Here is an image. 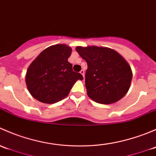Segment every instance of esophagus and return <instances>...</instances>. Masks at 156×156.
<instances>
[{
	"label": "esophagus",
	"mask_w": 156,
	"mask_h": 156,
	"mask_svg": "<svg viewBox=\"0 0 156 156\" xmlns=\"http://www.w3.org/2000/svg\"><path fill=\"white\" fill-rule=\"evenodd\" d=\"M80 73H81V75H83V77H84V69H82V70H81V72H80Z\"/></svg>",
	"instance_id": "esophagus-1"
}]
</instances>
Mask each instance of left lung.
I'll use <instances>...</instances> for the list:
<instances>
[{
    "label": "left lung",
    "instance_id": "8db88e82",
    "mask_svg": "<svg viewBox=\"0 0 156 156\" xmlns=\"http://www.w3.org/2000/svg\"><path fill=\"white\" fill-rule=\"evenodd\" d=\"M87 62L85 87L91 100L102 104L115 103L128 91L132 80L130 66L119 53L108 48L77 47Z\"/></svg>",
    "mask_w": 156,
    "mask_h": 156
}]
</instances>
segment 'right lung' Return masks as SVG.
Wrapping results in <instances>:
<instances>
[{
	"mask_svg": "<svg viewBox=\"0 0 156 156\" xmlns=\"http://www.w3.org/2000/svg\"><path fill=\"white\" fill-rule=\"evenodd\" d=\"M72 49L56 44L45 49L31 62L26 72V82L31 95L44 103H55L66 98L81 74L72 70L68 62Z\"/></svg>",
	"mask_w": 156,
	"mask_h": 156,
	"instance_id": "1",
	"label": "right lung"
}]
</instances>
